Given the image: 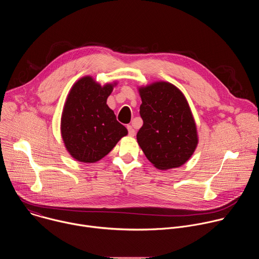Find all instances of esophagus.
Here are the masks:
<instances>
[{
	"mask_svg": "<svg viewBox=\"0 0 259 259\" xmlns=\"http://www.w3.org/2000/svg\"><path fill=\"white\" fill-rule=\"evenodd\" d=\"M127 129H128V134H129L130 136H134V135H135V130L132 128V126L128 125V126H127Z\"/></svg>",
	"mask_w": 259,
	"mask_h": 259,
	"instance_id": "obj_1",
	"label": "esophagus"
}]
</instances>
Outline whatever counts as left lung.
Segmentation results:
<instances>
[{
  "mask_svg": "<svg viewBox=\"0 0 259 259\" xmlns=\"http://www.w3.org/2000/svg\"><path fill=\"white\" fill-rule=\"evenodd\" d=\"M139 94L143 125L136 137L142 152L160 170L180 167L198 144L196 123L186 97L167 82L141 87Z\"/></svg>",
  "mask_w": 259,
  "mask_h": 259,
  "instance_id": "left-lung-1",
  "label": "left lung"
}]
</instances>
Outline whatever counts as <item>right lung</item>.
Masks as SVG:
<instances>
[{
    "mask_svg": "<svg viewBox=\"0 0 259 259\" xmlns=\"http://www.w3.org/2000/svg\"><path fill=\"white\" fill-rule=\"evenodd\" d=\"M115 85L100 86L91 77H84L69 91L61 117V136L67 152L79 162L99 161L128 133L106 104Z\"/></svg>",
    "mask_w": 259,
    "mask_h": 259,
    "instance_id": "obj_1",
    "label": "right lung"
}]
</instances>
